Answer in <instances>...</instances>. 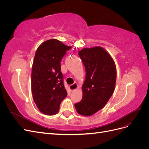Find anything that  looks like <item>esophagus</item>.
<instances>
[{
	"instance_id": "34e87169",
	"label": "esophagus",
	"mask_w": 149,
	"mask_h": 149,
	"mask_svg": "<svg viewBox=\"0 0 149 149\" xmlns=\"http://www.w3.org/2000/svg\"><path fill=\"white\" fill-rule=\"evenodd\" d=\"M77 88H78V84L76 83H74V84L70 86V89L71 91H74V90L77 89Z\"/></svg>"
}]
</instances>
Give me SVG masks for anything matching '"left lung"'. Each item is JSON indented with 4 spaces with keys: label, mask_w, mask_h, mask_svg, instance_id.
Wrapping results in <instances>:
<instances>
[{
    "label": "left lung",
    "mask_w": 149,
    "mask_h": 149,
    "mask_svg": "<svg viewBox=\"0 0 149 149\" xmlns=\"http://www.w3.org/2000/svg\"><path fill=\"white\" fill-rule=\"evenodd\" d=\"M79 56L85 67L83 98L74 104L78 113L89 116L105 106L115 89L116 68L111 55L101 47L83 48Z\"/></svg>",
    "instance_id": "left-lung-1"
}]
</instances>
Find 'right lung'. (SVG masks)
I'll list each match as a JSON object with an SVG mask.
<instances>
[{
    "label": "right lung",
    "mask_w": 149,
    "mask_h": 149,
    "mask_svg": "<svg viewBox=\"0 0 149 149\" xmlns=\"http://www.w3.org/2000/svg\"><path fill=\"white\" fill-rule=\"evenodd\" d=\"M71 47L56 39L47 40L36 51L31 71V92L36 106L43 114L52 116L59 111L67 96L61 61Z\"/></svg>",
    "instance_id": "1"
}]
</instances>
